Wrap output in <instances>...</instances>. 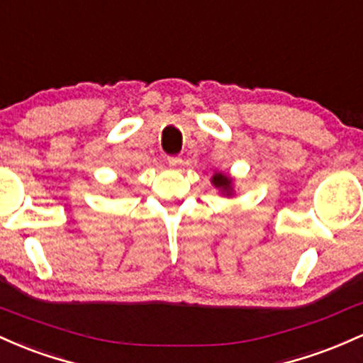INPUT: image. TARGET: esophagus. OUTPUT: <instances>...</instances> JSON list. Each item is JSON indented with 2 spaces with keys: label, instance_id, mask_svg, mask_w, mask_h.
I'll use <instances>...</instances> for the list:
<instances>
[{
  "label": "esophagus",
  "instance_id": "obj_1",
  "mask_svg": "<svg viewBox=\"0 0 363 363\" xmlns=\"http://www.w3.org/2000/svg\"><path fill=\"white\" fill-rule=\"evenodd\" d=\"M168 164L171 166V168H174V166L182 164V160L178 156H171V157H168Z\"/></svg>",
  "mask_w": 363,
  "mask_h": 363
}]
</instances>
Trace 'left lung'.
Masks as SVG:
<instances>
[{"label": "left lung", "instance_id": "obj_1", "mask_svg": "<svg viewBox=\"0 0 363 363\" xmlns=\"http://www.w3.org/2000/svg\"><path fill=\"white\" fill-rule=\"evenodd\" d=\"M213 185L226 197H231L233 195V180L230 177H226L225 173H214L213 177Z\"/></svg>", "mask_w": 363, "mask_h": 363}]
</instances>
